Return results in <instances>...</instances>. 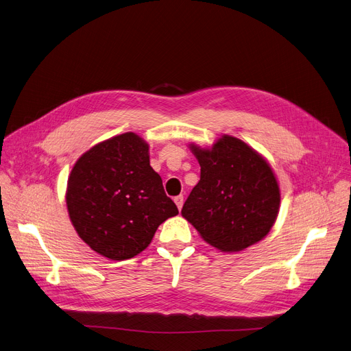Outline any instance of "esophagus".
Segmentation results:
<instances>
[{
  "label": "esophagus",
  "instance_id": "esophagus-1",
  "mask_svg": "<svg viewBox=\"0 0 351 351\" xmlns=\"http://www.w3.org/2000/svg\"><path fill=\"white\" fill-rule=\"evenodd\" d=\"M173 202H175V204L178 206V208L182 210V206H183V196H182V195H180V196H176V197L173 199Z\"/></svg>",
  "mask_w": 351,
  "mask_h": 351
}]
</instances>
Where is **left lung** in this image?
Segmentation results:
<instances>
[{
    "mask_svg": "<svg viewBox=\"0 0 351 351\" xmlns=\"http://www.w3.org/2000/svg\"><path fill=\"white\" fill-rule=\"evenodd\" d=\"M190 149L202 169L182 215L222 252L263 239L280 207V187L266 159L232 136H222L211 148L192 144Z\"/></svg>",
    "mask_w": 351,
    "mask_h": 351,
    "instance_id": "left-lung-1",
    "label": "left lung"
}]
</instances>
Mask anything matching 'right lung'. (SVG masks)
Listing matches in <instances>:
<instances>
[{"label":"right lung","mask_w":351,"mask_h":351,"mask_svg":"<svg viewBox=\"0 0 351 351\" xmlns=\"http://www.w3.org/2000/svg\"><path fill=\"white\" fill-rule=\"evenodd\" d=\"M148 149L141 137L124 133L93 145L70 173V219L80 238L108 259L137 256L179 213L149 165Z\"/></svg>","instance_id":"1"}]
</instances>
